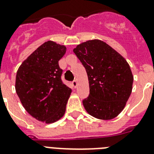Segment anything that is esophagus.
Returning a JSON list of instances; mask_svg holds the SVG:
<instances>
[{"label":"esophagus","instance_id":"obj_1","mask_svg":"<svg viewBox=\"0 0 154 154\" xmlns=\"http://www.w3.org/2000/svg\"><path fill=\"white\" fill-rule=\"evenodd\" d=\"M77 85H78V83H77V82L76 81H73L72 82V85L74 88H76L77 87Z\"/></svg>","mask_w":154,"mask_h":154}]
</instances>
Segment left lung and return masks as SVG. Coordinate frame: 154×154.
Masks as SVG:
<instances>
[{
  "label": "left lung",
  "mask_w": 154,
  "mask_h": 154,
  "mask_svg": "<svg viewBox=\"0 0 154 154\" xmlns=\"http://www.w3.org/2000/svg\"><path fill=\"white\" fill-rule=\"evenodd\" d=\"M86 70L89 96L82 101L93 117L109 120L126 106L133 89L130 65L119 52L99 39L89 40L73 49Z\"/></svg>",
  "instance_id": "left-lung-1"
}]
</instances>
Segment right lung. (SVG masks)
<instances>
[{"label": "right lung", "instance_id": "right-lung-1", "mask_svg": "<svg viewBox=\"0 0 154 154\" xmlns=\"http://www.w3.org/2000/svg\"><path fill=\"white\" fill-rule=\"evenodd\" d=\"M65 45L48 41L22 62L16 75L15 90L27 112L47 124L64 116L72 89L62 83L58 61Z\"/></svg>", "mask_w": 154, "mask_h": 154}]
</instances>
